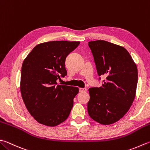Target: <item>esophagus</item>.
Masks as SVG:
<instances>
[{"instance_id":"34e87169","label":"esophagus","mask_w":150,"mask_h":150,"mask_svg":"<svg viewBox=\"0 0 150 150\" xmlns=\"http://www.w3.org/2000/svg\"><path fill=\"white\" fill-rule=\"evenodd\" d=\"M79 91L81 92V93L86 92L87 91V89L86 88H80V89H79Z\"/></svg>"}]
</instances>
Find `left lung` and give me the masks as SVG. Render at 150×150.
<instances>
[{
    "label": "left lung",
    "mask_w": 150,
    "mask_h": 150,
    "mask_svg": "<svg viewBox=\"0 0 150 150\" xmlns=\"http://www.w3.org/2000/svg\"><path fill=\"white\" fill-rule=\"evenodd\" d=\"M88 46L98 76L106 78L101 87L89 89L87 111L93 120L110 125L123 117L133 103L138 82L137 67L123 47L104 40L89 42Z\"/></svg>",
    "instance_id": "8db88e82"
}]
</instances>
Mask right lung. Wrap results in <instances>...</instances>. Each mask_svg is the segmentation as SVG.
<instances>
[{
	"label": "right lung",
	"mask_w": 150,
	"mask_h": 150,
	"mask_svg": "<svg viewBox=\"0 0 150 150\" xmlns=\"http://www.w3.org/2000/svg\"><path fill=\"white\" fill-rule=\"evenodd\" d=\"M80 42L51 41L36 46L21 67L20 90L25 106L38 123L55 127L65 121L78 93L76 87L57 85L67 75L65 59Z\"/></svg>",
	"instance_id": "add662e5"
}]
</instances>
